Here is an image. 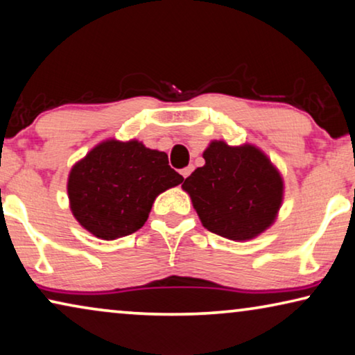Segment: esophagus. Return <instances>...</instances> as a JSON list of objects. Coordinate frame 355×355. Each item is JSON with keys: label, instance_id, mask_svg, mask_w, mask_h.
Returning <instances> with one entry per match:
<instances>
[{"label": "esophagus", "instance_id": "obj_1", "mask_svg": "<svg viewBox=\"0 0 355 355\" xmlns=\"http://www.w3.org/2000/svg\"><path fill=\"white\" fill-rule=\"evenodd\" d=\"M191 171H193L191 167H184V168H182V171H180V173H182L183 178H187V177L189 175V173H191Z\"/></svg>", "mask_w": 355, "mask_h": 355}]
</instances>
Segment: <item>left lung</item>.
<instances>
[{"label":"left lung","instance_id":"8db88e82","mask_svg":"<svg viewBox=\"0 0 355 355\" xmlns=\"http://www.w3.org/2000/svg\"><path fill=\"white\" fill-rule=\"evenodd\" d=\"M204 164L182 184L202 225L223 238L244 241L272 225L283 199V180L268 157L251 144L212 141Z\"/></svg>","mask_w":355,"mask_h":355}]
</instances>
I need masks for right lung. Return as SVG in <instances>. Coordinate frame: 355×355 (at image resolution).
Here are the masks:
<instances>
[{"instance_id":"add662e5","label":"right lung","mask_w":355,"mask_h":355,"mask_svg":"<svg viewBox=\"0 0 355 355\" xmlns=\"http://www.w3.org/2000/svg\"><path fill=\"white\" fill-rule=\"evenodd\" d=\"M182 182L166 153L109 139L73 166L67 191L80 225L98 238L116 239L141 228L157 194Z\"/></svg>"}]
</instances>
